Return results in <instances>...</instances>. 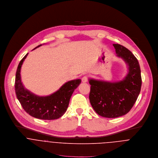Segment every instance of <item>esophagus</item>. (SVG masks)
Segmentation results:
<instances>
[{
  "label": "esophagus",
  "instance_id": "1",
  "mask_svg": "<svg viewBox=\"0 0 158 158\" xmlns=\"http://www.w3.org/2000/svg\"><path fill=\"white\" fill-rule=\"evenodd\" d=\"M88 78L87 76H84L82 78H81V81L83 83H86L88 81Z\"/></svg>",
  "mask_w": 158,
  "mask_h": 158
}]
</instances>
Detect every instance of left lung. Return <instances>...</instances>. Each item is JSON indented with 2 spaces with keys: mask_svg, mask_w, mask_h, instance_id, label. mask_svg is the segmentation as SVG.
<instances>
[{
  "mask_svg": "<svg viewBox=\"0 0 158 158\" xmlns=\"http://www.w3.org/2000/svg\"><path fill=\"white\" fill-rule=\"evenodd\" d=\"M116 56L127 64V73L121 80L111 81L89 78V99L96 113L101 116L114 118L128 113L141 91V77L139 62L126 47L113 44Z\"/></svg>",
  "mask_w": 158,
  "mask_h": 158,
  "instance_id": "1",
  "label": "left lung"
}]
</instances>
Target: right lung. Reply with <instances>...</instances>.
Listing matches in <instances>:
<instances>
[{"instance_id": "1", "label": "right lung", "mask_w": 158, "mask_h": 158, "mask_svg": "<svg viewBox=\"0 0 158 158\" xmlns=\"http://www.w3.org/2000/svg\"><path fill=\"white\" fill-rule=\"evenodd\" d=\"M42 45L37 46L32 50ZM28 54L27 53L22 59L17 67L15 82L17 98L23 110L30 116L45 120L58 119L66 112L70 98L75 89L80 84L81 80L76 79L69 81L51 94L39 96L27 89L21 80V68Z\"/></svg>"}]
</instances>
